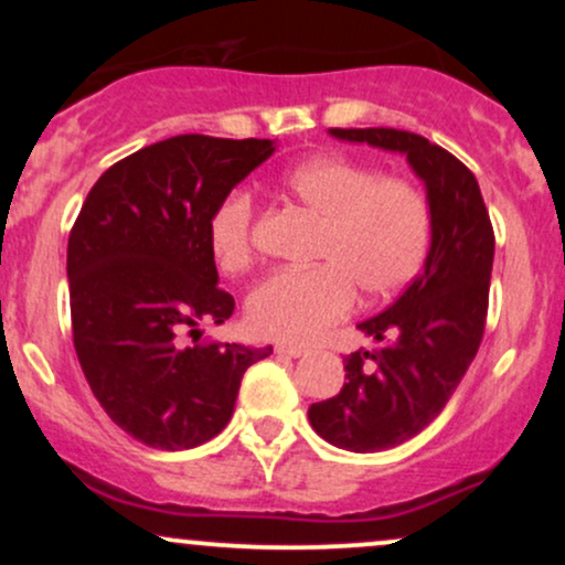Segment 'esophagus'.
Instances as JSON below:
<instances>
[{
	"label": "esophagus",
	"mask_w": 565,
	"mask_h": 565,
	"mask_svg": "<svg viewBox=\"0 0 565 565\" xmlns=\"http://www.w3.org/2000/svg\"><path fill=\"white\" fill-rule=\"evenodd\" d=\"M276 353L281 355H289V359H300V355H308V348H300V345H276Z\"/></svg>",
	"instance_id": "esophagus-1"
}]
</instances>
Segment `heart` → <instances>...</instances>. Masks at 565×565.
I'll return each instance as SVG.
<instances>
[{"label":"heart","mask_w":565,"mask_h":565,"mask_svg":"<svg viewBox=\"0 0 565 565\" xmlns=\"http://www.w3.org/2000/svg\"><path fill=\"white\" fill-rule=\"evenodd\" d=\"M284 193L319 220L302 270L263 278L246 300V321L257 334L284 342L316 340L348 310L355 291L387 300L423 270L430 249V199L414 180L380 174L342 157H319L281 178ZM249 193L231 191L210 217V252L217 268L236 274L252 263Z\"/></svg>","instance_id":"heart-1"}]
</instances>
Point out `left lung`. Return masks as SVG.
I'll use <instances>...</instances> for the list:
<instances>
[{"label": "left lung", "instance_id": "left-lung-1", "mask_svg": "<svg viewBox=\"0 0 565 565\" xmlns=\"http://www.w3.org/2000/svg\"><path fill=\"white\" fill-rule=\"evenodd\" d=\"M334 138L406 153L425 180L433 238L423 274L380 316L359 323L372 350L345 355V385L308 408L323 440L382 451L423 433L444 412L483 340L494 228L476 174L446 148L393 127L329 129Z\"/></svg>", "mask_w": 565, "mask_h": 565}]
</instances>
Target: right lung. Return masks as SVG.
<instances>
[{
    "mask_svg": "<svg viewBox=\"0 0 565 565\" xmlns=\"http://www.w3.org/2000/svg\"><path fill=\"white\" fill-rule=\"evenodd\" d=\"M274 153L270 140L178 135L100 174L68 236L74 348L95 398L151 449L206 444L228 425L238 385L274 348L183 345L201 321L231 319L210 217ZM201 337V334H199Z\"/></svg>",
    "mask_w": 565,
    "mask_h": 565,
    "instance_id": "add662e5",
    "label": "right lung"
}]
</instances>
